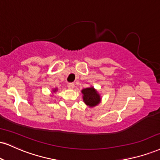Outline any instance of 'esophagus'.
Wrapping results in <instances>:
<instances>
[{
	"label": "esophagus",
	"mask_w": 160,
	"mask_h": 160,
	"mask_svg": "<svg viewBox=\"0 0 160 160\" xmlns=\"http://www.w3.org/2000/svg\"><path fill=\"white\" fill-rule=\"evenodd\" d=\"M68 88H70V89H73L74 88V84L72 83V82H69V83H68Z\"/></svg>",
	"instance_id": "obj_1"
}]
</instances>
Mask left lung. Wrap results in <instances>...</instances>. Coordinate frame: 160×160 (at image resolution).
Here are the masks:
<instances>
[{
	"instance_id": "obj_1",
	"label": "left lung",
	"mask_w": 160,
	"mask_h": 160,
	"mask_svg": "<svg viewBox=\"0 0 160 160\" xmlns=\"http://www.w3.org/2000/svg\"><path fill=\"white\" fill-rule=\"evenodd\" d=\"M82 101L90 108H93L101 102V96L93 86L82 88L81 90Z\"/></svg>"
}]
</instances>
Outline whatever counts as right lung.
<instances>
[{
  "mask_svg": "<svg viewBox=\"0 0 160 160\" xmlns=\"http://www.w3.org/2000/svg\"><path fill=\"white\" fill-rule=\"evenodd\" d=\"M57 91H58V88H53V89H52V92H51L52 95H53V94L56 93V92H57Z\"/></svg>",
  "mask_w": 160,
  "mask_h": 160,
  "instance_id": "right-lung-1",
  "label": "right lung"
}]
</instances>
